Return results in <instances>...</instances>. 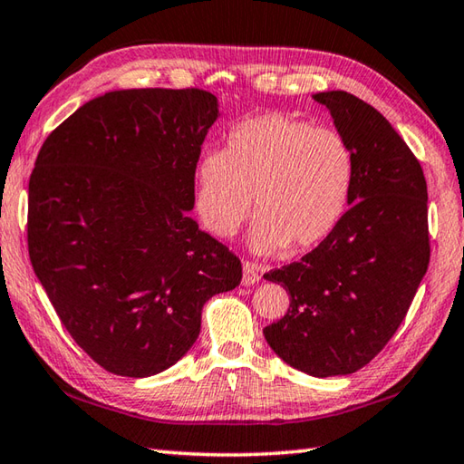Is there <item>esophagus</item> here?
Wrapping results in <instances>:
<instances>
[{
  "mask_svg": "<svg viewBox=\"0 0 464 464\" xmlns=\"http://www.w3.org/2000/svg\"><path fill=\"white\" fill-rule=\"evenodd\" d=\"M259 279H261V267L251 261H245L243 263V285L259 284Z\"/></svg>",
  "mask_w": 464,
  "mask_h": 464,
  "instance_id": "esophagus-1",
  "label": "esophagus"
}]
</instances>
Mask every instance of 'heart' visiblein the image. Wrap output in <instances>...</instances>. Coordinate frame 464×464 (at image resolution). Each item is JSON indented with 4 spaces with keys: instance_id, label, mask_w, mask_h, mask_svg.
<instances>
[{
    "instance_id": "1",
    "label": "heart",
    "mask_w": 464,
    "mask_h": 464,
    "mask_svg": "<svg viewBox=\"0 0 464 464\" xmlns=\"http://www.w3.org/2000/svg\"><path fill=\"white\" fill-rule=\"evenodd\" d=\"M353 177L356 154L340 130L266 114L235 126L225 150L201 152L195 208L208 233L229 239L247 219L253 197V249H310L340 225Z\"/></svg>"
}]
</instances>
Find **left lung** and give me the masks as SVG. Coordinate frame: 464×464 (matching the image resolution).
Segmentation results:
<instances>
[{
    "label": "left lung",
    "mask_w": 464,
    "mask_h": 464,
    "mask_svg": "<svg viewBox=\"0 0 464 464\" xmlns=\"http://www.w3.org/2000/svg\"><path fill=\"white\" fill-rule=\"evenodd\" d=\"M356 154L350 208L324 243L266 274L289 310L263 330L289 366L346 376L384 350L429 269V193L419 159L374 106L353 94H314Z\"/></svg>",
    "instance_id": "left-lung-1"
}]
</instances>
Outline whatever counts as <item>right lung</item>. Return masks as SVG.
I'll return each mask as SVG.
<instances>
[{"instance_id": "add662e5", "label": "right lung", "mask_w": 464, "mask_h": 464, "mask_svg": "<svg viewBox=\"0 0 464 464\" xmlns=\"http://www.w3.org/2000/svg\"><path fill=\"white\" fill-rule=\"evenodd\" d=\"M217 114L201 88L116 90L68 116L35 159L32 267L63 328L116 376L170 368L207 299L241 284V259L188 217Z\"/></svg>"}]
</instances>
